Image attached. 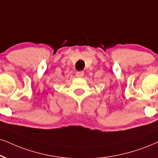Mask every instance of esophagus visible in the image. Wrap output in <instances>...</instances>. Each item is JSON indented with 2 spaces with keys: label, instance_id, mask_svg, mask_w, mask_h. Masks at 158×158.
I'll return each instance as SVG.
<instances>
[{
  "label": "esophagus",
  "instance_id": "esophagus-1",
  "mask_svg": "<svg viewBox=\"0 0 158 158\" xmlns=\"http://www.w3.org/2000/svg\"><path fill=\"white\" fill-rule=\"evenodd\" d=\"M84 74H85L84 71H77V72L76 73V77L78 78H81V77H83Z\"/></svg>",
  "mask_w": 158,
  "mask_h": 158
}]
</instances>
